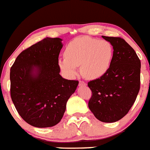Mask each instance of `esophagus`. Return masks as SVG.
I'll return each mask as SVG.
<instances>
[{
	"mask_svg": "<svg viewBox=\"0 0 150 150\" xmlns=\"http://www.w3.org/2000/svg\"><path fill=\"white\" fill-rule=\"evenodd\" d=\"M79 86H86V83L83 81H79Z\"/></svg>",
	"mask_w": 150,
	"mask_h": 150,
	"instance_id": "obj_1",
	"label": "esophagus"
}]
</instances>
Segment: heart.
<instances>
[{
	"instance_id": "obj_1",
	"label": "heart",
	"mask_w": 150,
	"mask_h": 150,
	"mask_svg": "<svg viewBox=\"0 0 150 150\" xmlns=\"http://www.w3.org/2000/svg\"><path fill=\"white\" fill-rule=\"evenodd\" d=\"M114 54L110 42L90 37L72 40L65 50V56L58 59L59 68L68 78H74L81 66V73L88 79L101 77L109 70Z\"/></svg>"
}]
</instances>
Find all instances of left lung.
<instances>
[{"label":"left lung","instance_id":"8db88e82","mask_svg":"<svg viewBox=\"0 0 150 150\" xmlns=\"http://www.w3.org/2000/svg\"><path fill=\"white\" fill-rule=\"evenodd\" d=\"M114 54L109 70L88 82L92 91L89 108L99 121L112 123L128 114L140 89L141 62L132 47L120 37L102 36Z\"/></svg>","mask_w":150,"mask_h":150}]
</instances>
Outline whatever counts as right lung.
<instances>
[{
	"label": "right lung",
	"mask_w": 150,
	"mask_h": 150,
	"mask_svg": "<svg viewBox=\"0 0 150 150\" xmlns=\"http://www.w3.org/2000/svg\"><path fill=\"white\" fill-rule=\"evenodd\" d=\"M60 38H45L17 57L10 71L11 97L22 118L36 128L61 121L79 82L61 77Z\"/></svg>",
	"instance_id": "right-lung-1"
}]
</instances>
